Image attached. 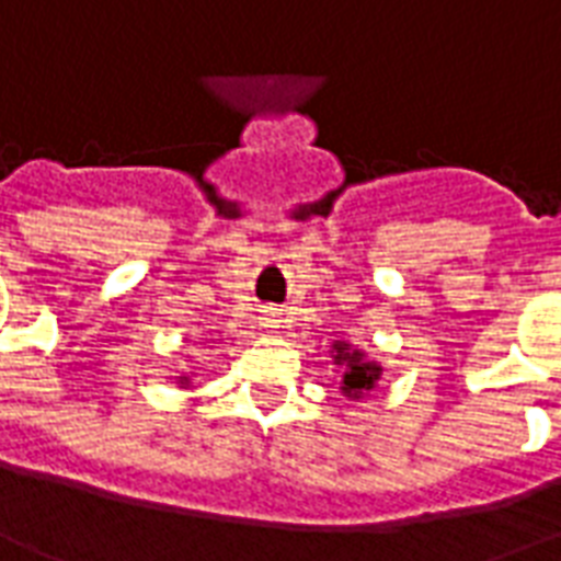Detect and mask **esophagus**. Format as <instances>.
Wrapping results in <instances>:
<instances>
[{"mask_svg":"<svg viewBox=\"0 0 561 561\" xmlns=\"http://www.w3.org/2000/svg\"><path fill=\"white\" fill-rule=\"evenodd\" d=\"M279 323H282L279 311L267 309V311H264V314H262V327L267 329V332H276V329H279Z\"/></svg>","mask_w":561,"mask_h":561,"instance_id":"obj_1","label":"esophagus"}]
</instances>
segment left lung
<instances>
[{"label": "left lung", "instance_id": "left-lung-1", "mask_svg": "<svg viewBox=\"0 0 561 561\" xmlns=\"http://www.w3.org/2000/svg\"><path fill=\"white\" fill-rule=\"evenodd\" d=\"M332 365L341 370L337 388L347 400H362L365 394H370L382 376V365L367 358V353L353 347L350 341H332Z\"/></svg>", "mask_w": 561, "mask_h": 561}]
</instances>
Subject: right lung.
<instances>
[{"mask_svg": "<svg viewBox=\"0 0 561 561\" xmlns=\"http://www.w3.org/2000/svg\"><path fill=\"white\" fill-rule=\"evenodd\" d=\"M179 388H191V376H176Z\"/></svg>", "mask_w": 561, "mask_h": 561, "instance_id": "obj_1", "label": "right lung"}]
</instances>
